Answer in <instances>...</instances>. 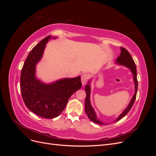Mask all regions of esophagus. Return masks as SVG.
<instances>
[{
    "label": "esophagus",
    "instance_id": "34e87169",
    "mask_svg": "<svg viewBox=\"0 0 156 156\" xmlns=\"http://www.w3.org/2000/svg\"><path fill=\"white\" fill-rule=\"evenodd\" d=\"M88 79V75L87 74H83L81 76V83H82V85L84 86L86 84L87 80Z\"/></svg>",
    "mask_w": 156,
    "mask_h": 156
}]
</instances>
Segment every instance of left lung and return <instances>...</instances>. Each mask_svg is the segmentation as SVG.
<instances>
[{"label":"left lung","instance_id":"1","mask_svg":"<svg viewBox=\"0 0 156 156\" xmlns=\"http://www.w3.org/2000/svg\"><path fill=\"white\" fill-rule=\"evenodd\" d=\"M121 53L120 56L118 57L116 60L115 64L120 65V66H123L126 67L131 70V72L133 74V80L135 84V93L133 94V97H132L130 102L129 103L128 105L124 110L121 114L116 118V119L114 122H117L122 119V118L124 117L127 113L129 112L130 109L131 108L132 106H133V103L135 101L136 96V92H137V87H138V82H137V79H136V66L135 64V62L133 59L132 58L130 54L128 51H127L126 49L124 48H120ZM92 79H90L88 80V84L86 85L84 90H85L87 96L85 98V112L86 114L87 115L89 119L93 122L98 124H107L105 122H102L100 119H98V117L96 115V112L94 111L93 107L92 106L91 102H90V93H91V87H90V83L92 82Z\"/></svg>","mask_w":156,"mask_h":156}]
</instances>
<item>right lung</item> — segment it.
<instances>
[{"mask_svg":"<svg viewBox=\"0 0 156 156\" xmlns=\"http://www.w3.org/2000/svg\"><path fill=\"white\" fill-rule=\"evenodd\" d=\"M57 37L48 36L40 41L28 55L21 70L20 87L25 105L34 114L54 119L65 108L69 98L81 88V76L63 78L50 83L36 76V65L43 56L46 44Z\"/></svg>","mask_w":156,"mask_h":156,"instance_id":"right-lung-1","label":"right lung"}]
</instances>
